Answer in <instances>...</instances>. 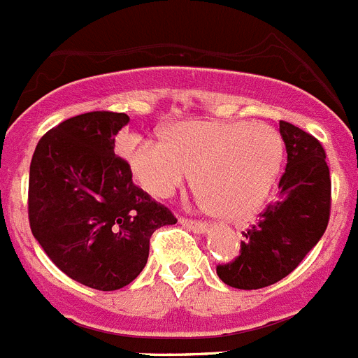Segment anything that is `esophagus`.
Wrapping results in <instances>:
<instances>
[{"label":"esophagus","instance_id":"esophagus-1","mask_svg":"<svg viewBox=\"0 0 358 358\" xmlns=\"http://www.w3.org/2000/svg\"><path fill=\"white\" fill-rule=\"evenodd\" d=\"M179 222H181L185 227H188V229L195 231V233H202V231H206V222H202V220H194V218L181 217L179 218Z\"/></svg>","mask_w":358,"mask_h":358}]
</instances>
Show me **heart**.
<instances>
[{"label":"heart","mask_w":358,"mask_h":358,"mask_svg":"<svg viewBox=\"0 0 358 358\" xmlns=\"http://www.w3.org/2000/svg\"><path fill=\"white\" fill-rule=\"evenodd\" d=\"M280 132L264 122H181L166 138L122 145L134 179L166 199L195 172V186L218 217L242 220L264 206L283 161Z\"/></svg>","instance_id":"obj_1"}]
</instances>
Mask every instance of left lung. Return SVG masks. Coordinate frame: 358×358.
Listing matches in <instances>:
<instances>
[{"mask_svg":"<svg viewBox=\"0 0 358 358\" xmlns=\"http://www.w3.org/2000/svg\"><path fill=\"white\" fill-rule=\"evenodd\" d=\"M287 169L278 201L243 231L233 262L217 265L218 278L243 290L264 289L289 276L327 231L331 210V179L327 152L317 138L280 122Z\"/></svg>","mask_w":358,"mask_h":358,"instance_id":"1","label":"left lung"}]
</instances>
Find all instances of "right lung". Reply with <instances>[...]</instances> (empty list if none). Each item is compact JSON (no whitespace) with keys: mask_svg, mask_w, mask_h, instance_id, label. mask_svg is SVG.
Listing matches in <instances>:
<instances>
[{"mask_svg":"<svg viewBox=\"0 0 358 358\" xmlns=\"http://www.w3.org/2000/svg\"><path fill=\"white\" fill-rule=\"evenodd\" d=\"M125 113L93 110L50 129L31 156L28 222L66 276L118 290L143 271L152 233L176 224L169 208L132 182L115 154Z\"/></svg>","mask_w":358,"mask_h":358,"instance_id":"right-lung-1","label":"right lung"}]
</instances>
